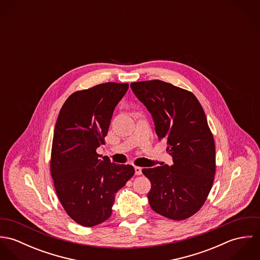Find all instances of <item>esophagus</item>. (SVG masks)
<instances>
[{
    "label": "esophagus",
    "instance_id": "1",
    "mask_svg": "<svg viewBox=\"0 0 260 260\" xmlns=\"http://www.w3.org/2000/svg\"><path fill=\"white\" fill-rule=\"evenodd\" d=\"M134 169H135V174H136V175H141V174H142V168H141V167L135 166Z\"/></svg>",
    "mask_w": 260,
    "mask_h": 260
}]
</instances>
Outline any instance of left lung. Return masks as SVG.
<instances>
[{
  "mask_svg": "<svg viewBox=\"0 0 260 260\" xmlns=\"http://www.w3.org/2000/svg\"><path fill=\"white\" fill-rule=\"evenodd\" d=\"M130 87L173 158L171 166L142 170L151 182L149 204L164 217L184 220L202 207L215 175V144L205 113L193 93L170 83L151 80Z\"/></svg>",
  "mask_w": 260,
  "mask_h": 260,
  "instance_id": "obj_1",
  "label": "left lung"
}]
</instances>
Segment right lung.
I'll return each mask as SVG.
<instances>
[{"label": "right lung", "mask_w": 260, "mask_h": 260, "mask_svg": "<svg viewBox=\"0 0 260 260\" xmlns=\"http://www.w3.org/2000/svg\"><path fill=\"white\" fill-rule=\"evenodd\" d=\"M128 83L77 91L62 106L54 131L51 175L58 198L75 222L92 227L112 214L115 194L134 175L132 165L111 163L96 150L105 137Z\"/></svg>", "instance_id": "1"}]
</instances>
